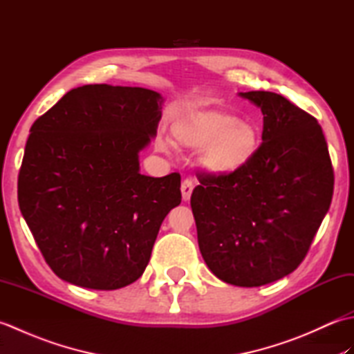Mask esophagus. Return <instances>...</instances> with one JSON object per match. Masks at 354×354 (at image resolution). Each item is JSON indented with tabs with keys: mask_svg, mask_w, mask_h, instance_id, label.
I'll use <instances>...</instances> for the list:
<instances>
[{
	"mask_svg": "<svg viewBox=\"0 0 354 354\" xmlns=\"http://www.w3.org/2000/svg\"><path fill=\"white\" fill-rule=\"evenodd\" d=\"M194 189V184L190 181V179H184V183L181 185V192H183V199L189 201L192 196V192Z\"/></svg>",
	"mask_w": 354,
	"mask_h": 354,
	"instance_id": "1",
	"label": "esophagus"
}]
</instances>
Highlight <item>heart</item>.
Here are the masks:
<instances>
[{
	"mask_svg": "<svg viewBox=\"0 0 354 354\" xmlns=\"http://www.w3.org/2000/svg\"><path fill=\"white\" fill-rule=\"evenodd\" d=\"M185 146L204 149V162L219 173H234L250 162L260 145L255 126L227 112H201L178 126Z\"/></svg>",
	"mask_w": 354,
	"mask_h": 354,
	"instance_id": "obj_1",
	"label": "heart"
}]
</instances>
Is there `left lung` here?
I'll use <instances>...</instances> for the list:
<instances>
[{
  "mask_svg": "<svg viewBox=\"0 0 354 354\" xmlns=\"http://www.w3.org/2000/svg\"><path fill=\"white\" fill-rule=\"evenodd\" d=\"M257 153L234 173L198 171L190 198L202 257L222 281L255 288L293 272L330 208L335 173L317 118L269 91Z\"/></svg>",
  "mask_w": 354,
  "mask_h": 354,
  "instance_id": "1",
  "label": "left lung"
}]
</instances>
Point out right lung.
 Returning <instances> with one entry per match:
<instances>
[{
	"label": "right lung",
	"instance_id": "right-lung-1",
	"mask_svg": "<svg viewBox=\"0 0 354 354\" xmlns=\"http://www.w3.org/2000/svg\"><path fill=\"white\" fill-rule=\"evenodd\" d=\"M162 97L85 85L36 120L18 175L22 216L47 265L80 288L114 290L145 272L164 217L181 204V175H141Z\"/></svg>",
	"mask_w": 354,
	"mask_h": 354
}]
</instances>
